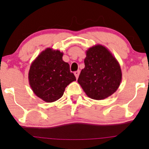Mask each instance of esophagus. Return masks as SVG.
I'll return each instance as SVG.
<instances>
[{"label": "esophagus", "instance_id": "esophagus-1", "mask_svg": "<svg viewBox=\"0 0 149 149\" xmlns=\"http://www.w3.org/2000/svg\"><path fill=\"white\" fill-rule=\"evenodd\" d=\"M79 74H80V71H76L74 72V75L75 76H76V78H78V76H79Z\"/></svg>", "mask_w": 149, "mask_h": 149}]
</instances>
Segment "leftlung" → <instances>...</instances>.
Returning <instances> with one entry per match:
<instances>
[{
  "instance_id": "left-lung-1",
  "label": "left lung",
  "mask_w": 149,
  "mask_h": 149,
  "mask_svg": "<svg viewBox=\"0 0 149 149\" xmlns=\"http://www.w3.org/2000/svg\"><path fill=\"white\" fill-rule=\"evenodd\" d=\"M84 63L78 82L89 97L102 100L117 90L122 79L120 66L105 47L98 45L89 48Z\"/></svg>"
}]
</instances>
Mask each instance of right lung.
<instances>
[{
    "instance_id": "1",
    "label": "right lung",
    "mask_w": 149,
    "mask_h": 149,
    "mask_svg": "<svg viewBox=\"0 0 149 149\" xmlns=\"http://www.w3.org/2000/svg\"><path fill=\"white\" fill-rule=\"evenodd\" d=\"M63 53L47 48L31 66L29 83L34 93L46 102H53L64 95L65 88L76 80L69 64L62 60Z\"/></svg>"
}]
</instances>
